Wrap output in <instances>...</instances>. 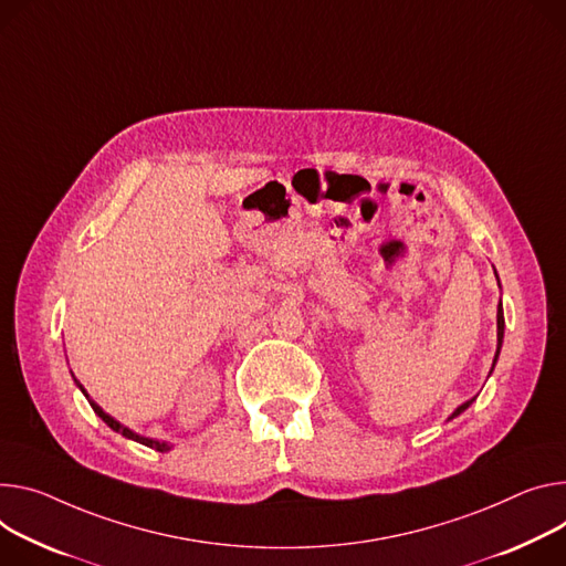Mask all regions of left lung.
<instances>
[{
	"label": "left lung",
	"mask_w": 566,
	"mask_h": 566,
	"mask_svg": "<svg viewBox=\"0 0 566 566\" xmlns=\"http://www.w3.org/2000/svg\"><path fill=\"white\" fill-rule=\"evenodd\" d=\"M496 273V271H494ZM503 327H505V321H503V306H501V302H499V310H496V354H494V364H496V358H499V352H501V345H503ZM494 364H492V368H494ZM492 373V370H490ZM474 401V397L470 399V401H465V403H460L453 413H451V418L449 420H453V418H458L462 410L465 408H470V403Z\"/></svg>",
	"instance_id": "obj_1"
}]
</instances>
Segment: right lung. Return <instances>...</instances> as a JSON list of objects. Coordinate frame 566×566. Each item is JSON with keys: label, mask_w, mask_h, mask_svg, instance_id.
Instances as JSON below:
<instances>
[{"label": "right lung", "mask_w": 566, "mask_h": 566, "mask_svg": "<svg viewBox=\"0 0 566 566\" xmlns=\"http://www.w3.org/2000/svg\"><path fill=\"white\" fill-rule=\"evenodd\" d=\"M78 384V381H76ZM78 388L83 390V386L78 384ZM85 392V390H83ZM85 397H87V392H85ZM87 401H90V406L94 408V413L101 418V420H104L113 431H117V433H122L124 438H128V440H135V442H139V444H146V447H150V449H156V451H169L171 449V444L169 442H165V440H153V438H144V436H139V433H135V431H130L128 427H124V424H119L113 416H108L106 413V410L104 408H101L96 401H92L90 397H87Z\"/></svg>", "instance_id": "1"}]
</instances>
